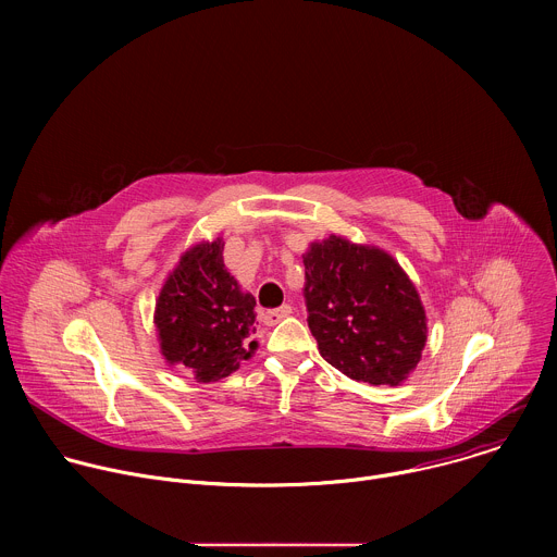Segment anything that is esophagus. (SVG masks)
<instances>
[{
  "label": "esophagus",
  "mask_w": 557,
  "mask_h": 557,
  "mask_svg": "<svg viewBox=\"0 0 557 557\" xmlns=\"http://www.w3.org/2000/svg\"><path fill=\"white\" fill-rule=\"evenodd\" d=\"M290 312H293V308H290L288 304H282L280 308H269V310L262 312V322H264L267 326H273V324L282 322L284 317H288Z\"/></svg>",
  "instance_id": "34e87169"
}]
</instances>
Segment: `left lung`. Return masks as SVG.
Here are the masks:
<instances>
[{"instance_id":"1","label":"left lung","mask_w":557,"mask_h":557,"mask_svg":"<svg viewBox=\"0 0 557 557\" xmlns=\"http://www.w3.org/2000/svg\"><path fill=\"white\" fill-rule=\"evenodd\" d=\"M304 275L308 329L333 368L370 385H399L417 368L425 310L385 251L331 235L310 245Z\"/></svg>"}]
</instances>
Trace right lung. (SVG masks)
<instances>
[{"label": "right lung", "instance_id": "add662e5", "mask_svg": "<svg viewBox=\"0 0 557 557\" xmlns=\"http://www.w3.org/2000/svg\"><path fill=\"white\" fill-rule=\"evenodd\" d=\"M222 240L189 249L156 301L153 324L168 363H181L209 383L228 376L251 357L256 297L224 269Z\"/></svg>", "mask_w": 557, "mask_h": 557}]
</instances>
